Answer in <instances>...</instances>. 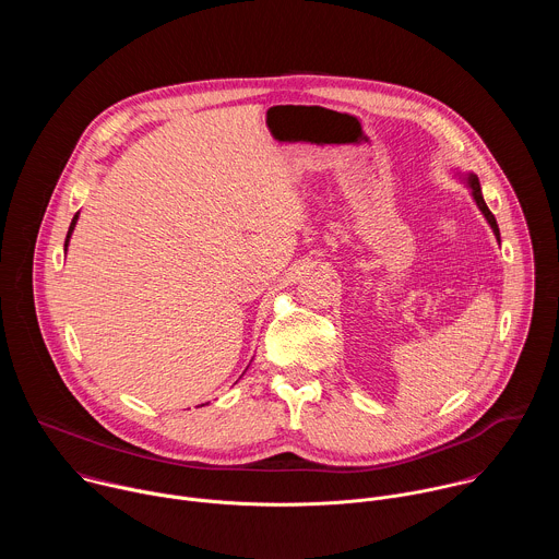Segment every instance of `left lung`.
Instances as JSON below:
<instances>
[{
  "label": "left lung",
  "instance_id": "obj_1",
  "mask_svg": "<svg viewBox=\"0 0 559 559\" xmlns=\"http://www.w3.org/2000/svg\"><path fill=\"white\" fill-rule=\"evenodd\" d=\"M466 183H468V188H471V197H473L475 205L480 207V212L485 214V218L489 221V225H491V229H493L496 238H498V241H500V227H498V221H496V216L491 214V210H489V207H487V203H485V197H483V188H480V181H477V177H475V175H468V177H466Z\"/></svg>",
  "mask_w": 559,
  "mask_h": 559
}]
</instances>
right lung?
Wrapping results in <instances>:
<instances>
[{
  "instance_id": "obj_1",
  "label": "right lung",
  "mask_w": 559,
  "mask_h": 559,
  "mask_svg": "<svg viewBox=\"0 0 559 559\" xmlns=\"http://www.w3.org/2000/svg\"><path fill=\"white\" fill-rule=\"evenodd\" d=\"M76 218H79V212L74 214V218H72V223H70V227H68V236H66V248H68V241H70V234H72V229H74V225H76Z\"/></svg>"
}]
</instances>
